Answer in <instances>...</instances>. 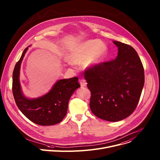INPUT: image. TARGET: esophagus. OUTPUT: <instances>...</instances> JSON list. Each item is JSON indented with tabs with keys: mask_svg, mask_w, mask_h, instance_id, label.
<instances>
[{
	"mask_svg": "<svg viewBox=\"0 0 160 160\" xmlns=\"http://www.w3.org/2000/svg\"><path fill=\"white\" fill-rule=\"evenodd\" d=\"M87 82H86V80H83V79H82V80H81L80 81V86H82V87H86V86H87Z\"/></svg>",
	"mask_w": 160,
	"mask_h": 160,
	"instance_id": "obj_1",
	"label": "esophagus"
}]
</instances>
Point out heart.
<instances>
[{"label": "heart", "mask_w": 160, "mask_h": 160, "mask_svg": "<svg viewBox=\"0 0 160 160\" xmlns=\"http://www.w3.org/2000/svg\"><path fill=\"white\" fill-rule=\"evenodd\" d=\"M107 46L98 40H88L74 46L70 51L68 60L72 64L84 63L88 69H93L102 62L107 52Z\"/></svg>", "instance_id": "obj_1"}]
</instances>
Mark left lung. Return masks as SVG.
Listing matches in <instances>:
<instances>
[{
	"label": "left lung",
	"instance_id": "obj_1",
	"mask_svg": "<svg viewBox=\"0 0 160 160\" xmlns=\"http://www.w3.org/2000/svg\"><path fill=\"white\" fill-rule=\"evenodd\" d=\"M118 47L116 58L85 72L91 92L89 106L98 118L118 122L136 108L144 86V69L136 50L129 45L112 41Z\"/></svg>",
	"mask_w": 160,
	"mask_h": 160
}]
</instances>
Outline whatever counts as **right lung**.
I'll list each match as a JSON object with an SVG mask.
<instances>
[{
    "label": "right lung",
    "instance_id": "add662e5",
    "mask_svg": "<svg viewBox=\"0 0 160 160\" xmlns=\"http://www.w3.org/2000/svg\"><path fill=\"white\" fill-rule=\"evenodd\" d=\"M29 46L24 49L13 70V97L18 108L29 120L43 126L55 125L66 116L69 100L73 92L80 87L78 78L59 80L46 94L35 98H27L22 91L19 78L21 63Z\"/></svg>",
    "mask_w": 160,
    "mask_h": 160
}]
</instances>
